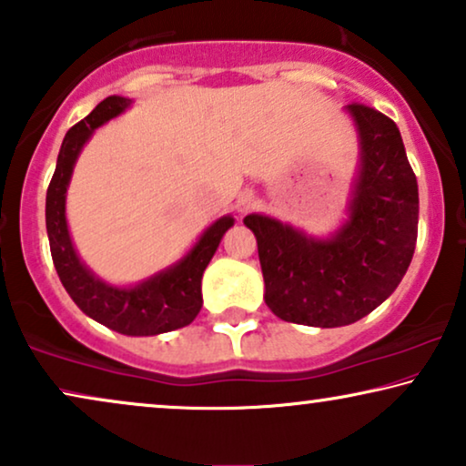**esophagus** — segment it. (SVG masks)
<instances>
[{
	"instance_id": "1",
	"label": "esophagus",
	"mask_w": 466,
	"mask_h": 466,
	"mask_svg": "<svg viewBox=\"0 0 466 466\" xmlns=\"http://www.w3.org/2000/svg\"><path fill=\"white\" fill-rule=\"evenodd\" d=\"M255 203H257L255 194H252L250 189H244V192L238 197V211L239 214H246V211H250L252 207H255Z\"/></svg>"
}]
</instances>
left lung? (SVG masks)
Instances as JSON below:
<instances>
[{"instance_id":"8db88e82","label":"left lung","mask_w":466,"mask_h":466,"mask_svg":"<svg viewBox=\"0 0 466 466\" xmlns=\"http://www.w3.org/2000/svg\"><path fill=\"white\" fill-rule=\"evenodd\" d=\"M346 110L360 148L348 220L324 239L277 218H244L259 246L266 304L291 324H354L393 294L415 252L419 189L398 125L360 103Z\"/></svg>"}]
</instances>
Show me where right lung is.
<instances>
[{
  "label": "right lung",
  "mask_w": 466,
  "mask_h": 466,
  "mask_svg": "<svg viewBox=\"0 0 466 466\" xmlns=\"http://www.w3.org/2000/svg\"><path fill=\"white\" fill-rule=\"evenodd\" d=\"M131 106L127 96H107L93 112L66 131L57 155L56 172L51 177L45 203V222L51 246V259L62 285L82 311L107 329L129 337L162 335L192 324L200 307V279L211 257L220 246L222 235L233 227L231 216H222L200 235L198 242L175 266L153 274L151 279L131 287H116L96 279L79 255L68 235L66 187L73 166L96 127L123 114Z\"/></svg>",
  "instance_id": "right-lung-1"
}]
</instances>
